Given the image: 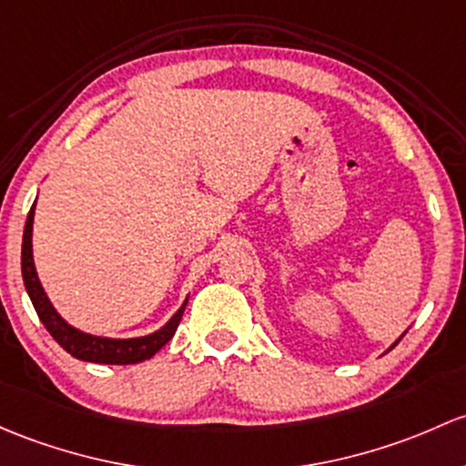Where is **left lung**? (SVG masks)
Returning a JSON list of instances; mask_svg holds the SVG:
<instances>
[{"label":"left lung","mask_w":466,"mask_h":466,"mask_svg":"<svg viewBox=\"0 0 466 466\" xmlns=\"http://www.w3.org/2000/svg\"><path fill=\"white\" fill-rule=\"evenodd\" d=\"M395 344H398V341H395ZM395 344H393V346H395Z\"/></svg>","instance_id":"8db88e82"}]
</instances>
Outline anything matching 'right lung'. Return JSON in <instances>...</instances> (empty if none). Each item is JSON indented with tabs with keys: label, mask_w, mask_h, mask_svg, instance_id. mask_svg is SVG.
<instances>
[{
	"label": "right lung",
	"mask_w": 466,
	"mask_h": 466,
	"mask_svg": "<svg viewBox=\"0 0 466 466\" xmlns=\"http://www.w3.org/2000/svg\"><path fill=\"white\" fill-rule=\"evenodd\" d=\"M33 214H35V205H33L31 212H28L26 225H24L22 277L28 297H31L33 306H35L39 321L46 326V330L51 332L53 339H56L66 352H71L73 357H77V360L82 361H93V364H138V361L149 360V357H154L156 352L163 349L171 337H174L176 328H178L180 319H183L187 301L180 306V310L176 312L160 330L151 332V335L147 337H136V339H106V337L86 335V332H80L73 326H68V323L57 315L56 308L48 301L46 292H44L42 283H39L35 263H33Z\"/></svg>",
	"instance_id": "1"
}]
</instances>
